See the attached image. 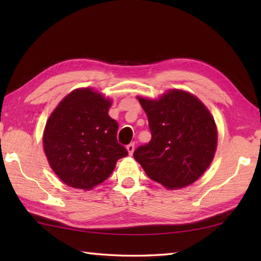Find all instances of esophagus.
I'll return each mask as SVG.
<instances>
[{
	"label": "esophagus",
	"mask_w": 261,
	"mask_h": 261,
	"mask_svg": "<svg viewBox=\"0 0 261 261\" xmlns=\"http://www.w3.org/2000/svg\"><path fill=\"white\" fill-rule=\"evenodd\" d=\"M126 150H127V152H129L130 156H132V153H134V151H135V142L129 143V145L126 146Z\"/></svg>",
	"instance_id": "obj_1"
}]
</instances>
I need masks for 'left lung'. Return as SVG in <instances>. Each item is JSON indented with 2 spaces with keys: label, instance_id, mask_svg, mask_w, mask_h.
Instances as JSON below:
<instances>
[{
  "label": "left lung",
  "instance_id": "obj_1",
  "mask_svg": "<svg viewBox=\"0 0 261 261\" xmlns=\"http://www.w3.org/2000/svg\"><path fill=\"white\" fill-rule=\"evenodd\" d=\"M148 116L151 140L134 157L149 178L169 190L193 184L214 157L218 131L212 114L192 94L170 90L159 99L138 97Z\"/></svg>",
  "mask_w": 261,
  "mask_h": 261
}]
</instances>
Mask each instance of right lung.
I'll use <instances>...</instances> for the list:
<instances>
[{"label":"right lung","instance_id":"add662e5","mask_svg":"<svg viewBox=\"0 0 261 261\" xmlns=\"http://www.w3.org/2000/svg\"><path fill=\"white\" fill-rule=\"evenodd\" d=\"M111 101L91 88L69 93L54 110L43 132L48 163L66 185L88 191L112 174L126 149L116 140L119 124Z\"/></svg>","mask_w":261,"mask_h":261}]
</instances>
